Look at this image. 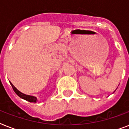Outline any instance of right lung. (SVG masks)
Returning a JSON list of instances; mask_svg holds the SVG:
<instances>
[{"label":"right lung","mask_w":129,"mask_h":129,"mask_svg":"<svg viewBox=\"0 0 129 129\" xmlns=\"http://www.w3.org/2000/svg\"><path fill=\"white\" fill-rule=\"evenodd\" d=\"M11 86H12V87H13V90L15 91V92L16 93V94L18 95V96L20 97V98H21L22 99H24V100H27V101H29V102H37V98L35 97V96H30V95H27V94H23V93H22V92H21L19 90H18L17 89V88H15V86L12 84V83H11Z\"/></svg>","instance_id":"1"}]
</instances>
